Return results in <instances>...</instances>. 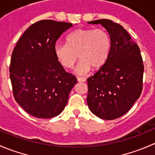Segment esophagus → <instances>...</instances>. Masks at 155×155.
Listing matches in <instances>:
<instances>
[{
    "instance_id": "34e87169",
    "label": "esophagus",
    "mask_w": 155,
    "mask_h": 155,
    "mask_svg": "<svg viewBox=\"0 0 155 155\" xmlns=\"http://www.w3.org/2000/svg\"><path fill=\"white\" fill-rule=\"evenodd\" d=\"M77 80L78 82H84L86 81V78L85 77H77Z\"/></svg>"
}]
</instances>
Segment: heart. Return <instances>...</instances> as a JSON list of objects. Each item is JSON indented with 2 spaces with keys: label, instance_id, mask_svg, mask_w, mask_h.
Masks as SVG:
<instances>
[{
  "label": "heart",
  "instance_id": "b5f03b06",
  "mask_svg": "<svg viewBox=\"0 0 155 155\" xmlns=\"http://www.w3.org/2000/svg\"><path fill=\"white\" fill-rule=\"evenodd\" d=\"M110 47V37L105 30L80 28L69 34L67 43H56L54 51L62 66L69 69L74 66L79 56L82 60L76 68V72L83 75L91 67L99 68L106 63Z\"/></svg>",
  "mask_w": 155,
  "mask_h": 155
}]
</instances>
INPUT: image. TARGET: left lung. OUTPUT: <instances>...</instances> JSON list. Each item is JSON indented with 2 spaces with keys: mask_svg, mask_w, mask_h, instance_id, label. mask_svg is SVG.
<instances>
[{
  "mask_svg": "<svg viewBox=\"0 0 155 155\" xmlns=\"http://www.w3.org/2000/svg\"><path fill=\"white\" fill-rule=\"evenodd\" d=\"M101 24L110 37L106 63L87 79V103L96 116L113 120L130 110L143 91L144 65L140 49L124 28L109 19L88 21Z\"/></svg>",
  "mask_w": 155,
  "mask_h": 155,
  "instance_id": "8db88e82",
  "label": "left lung"
}]
</instances>
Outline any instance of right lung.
Wrapping results in <instances>:
<instances>
[{
	"label": "right lung",
	"instance_id": "right-lung-1",
	"mask_svg": "<svg viewBox=\"0 0 155 155\" xmlns=\"http://www.w3.org/2000/svg\"><path fill=\"white\" fill-rule=\"evenodd\" d=\"M72 23L41 20L25 31L11 57L10 76L15 101L32 116L51 118L68 104L77 83L54 54L56 41Z\"/></svg>",
	"mask_w": 155,
	"mask_h": 155
}]
</instances>
